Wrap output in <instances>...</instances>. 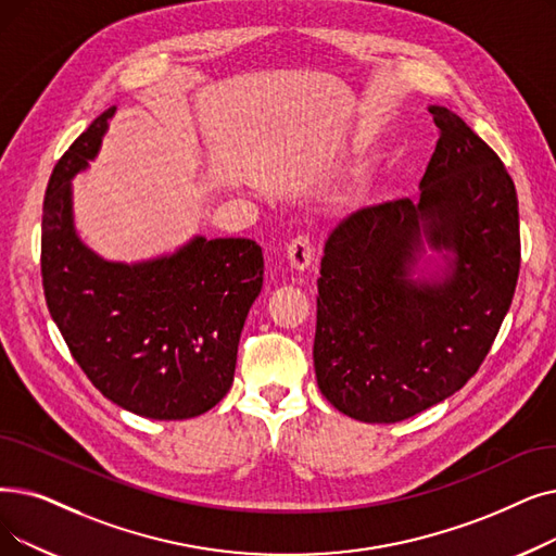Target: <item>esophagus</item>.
I'll return each mask as SVG.
<instances>
[{"label": "esophagus", "mask_w": 556, "mask_h": 556, "mask_svg": "<svg viewBox=\"0 0 556 556\" xmlns=\"http://www.w3.org/2000/svg\"><path fill=\"white\" fill-rule=\"evenodd\" d=\"M286 258H288V265H291V270L304 273L308 265H311V261H313L311 240L306 236L293 238L291 243H288V248H286Z\"/></svg>", "instance_id": "obj_1"}]
</instances>
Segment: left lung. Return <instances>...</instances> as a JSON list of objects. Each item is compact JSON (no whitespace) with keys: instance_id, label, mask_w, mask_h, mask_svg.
I'll return each instance as SVG.
<instances>
[{"instance_id":"obj_1","label":"left lung","mask_w":556,"mask_h":556,"mask_svg":"<svg viewBox=\"0 0 556 556\" xmlns=\"http://www.w3.org/2000/svg\"><path fill=\"white\" fill-rule=\"evenodd\" d=\"M441 129L420 198L356 211L325 243L313 366L361 422H400L464 389L511 306L520 270L516 186L462 117Z\"/></svg>"}]
</instances>
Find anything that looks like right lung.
<instances>
[{
    "label": "right lung",
    "mask_w": 556,
    "mask_h": 556,
    "mask_svg": "<svg viewBox=\"0 0 556 556\" xmlns=\"http://www.w3.org/2000/svg\"><path fill=\"white\" fill-rule=\"evenodd\" d=\"M113 115L115 106L72 142L47 184V308L113 404L152 420L195 418L231 389L240 331L263 286V252L250 238L200 233L131 263L90 250L75 227L72 179L98 159Z\"/></svg>",
    "instance_id": "obj_1"
}]
</instances>
